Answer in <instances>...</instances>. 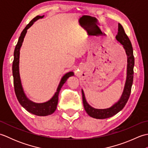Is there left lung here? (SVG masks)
Listing matches in <instances>:
<instances>
[{
	"label": "left lung",
	"instance_id": "obj_1",
	"mask_svg": "<svg viewBox=\"0 0 148 148\" xmlns=\"http://www.w3.org/2000/svg\"><path fill=\"white\" fill-rule=\"evenodd\" d=\"M116 40L123 46V48L127 55V76L126 83L124 88L123 92L120 99L111 108L104 109H95L91 107L87 103L84 97L83 91L82 90L83 102L84 108L87 114L90 116L96 119H106L117 114L118 112L123 109L125 106L130 97L132 86L134 79V56L133 48L130 40L125 33L123 27L120 23H118V32L116 36Z\"/></svg>",
	"mask_w": 148,
	"mask_h": 148
}]
</instances>
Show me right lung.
<instances>
[{
	"label": "right lung",
	"mask_w": 148,
	"mask_h": 148,
	"mask_svg": "<svg viewBox=\"0 0 148 148\" xmlns=\"http://www.w3.org/2000/svg\"><path fill=\"white\" fill-rule=\"evenodd\" d=\"M44 16H37L33 20L30 21L23 30L21 33V35L19 37L17 45H16L14 51V60L12 62V76H13V83L16 96L17 97L18 102H20L21 106L25 109L27 111L32 113L33 114L40 116H45L51 114L55 111L57 107L58 101L59 92L61 90V88L66 82L68 78L71 76H74L73 72H69L65 74L60 82L56 92L54 96L50 99L49 101L45 103H35L27 98L25 94L23 88L21 86L20 73H19V58H20V50L23 43L24 37L25 36L27 29L32 25L33 23L39 18H42Z\"/></svg>",
	"instance_id": "right-lung-1"
}]
</instances>
